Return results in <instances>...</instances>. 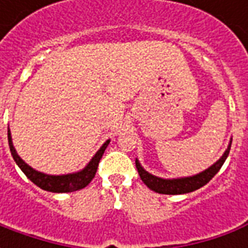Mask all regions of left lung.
<instances>
[{
    "mask_svg": "<svg viewBox=\"0 0 248 248\" xmlns=\"http://www.w3.org/2000/svg\"><path fill=\"white\" fill-rule=\"evenodd\" d=\"M230 149H231V140L227 147V150L224 151V154L218 161L214 163L213 166H210L207 170L199 172L197 175L192 177H185V178H177V179H163V178H158L155 175H151L150 172H147L140 166L138 159H135V166L138 170L142 182L145 183L146 186L149 187L153 191L158 192V194H169V195H177V194H187V192L195 191L198 188L203 187L206 183H208L214 178V175L220 170V167L223 166L224 161L229 156Z\"/></svg>",
    "mask_w": 248,
    "mask_h": 248,
    "instance_id": "1",
    "label": "left lung"
}]
</instances>
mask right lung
I'll return each instance as SVG.
<instances>
[{
	"label": "right lung",
	"instance_id": "right-lung-1",
	"mask_svg": "<svg viewBox=\"0 0 248 248\" xmlns=\"http://www.w3.org/2000/svg\"><path fill=\"white\" fill-rule=\"evenodd\" d=\"M8 140H9V147H10V153L13 155V159L18 167L22 170L26 177L29 178L31 182L41 187L42 190L50 192H71L81 190L83 187H86L89 183L92 182L93 178L95 177L98 165L102 158L103 153L106 150V147L110 143V140H108L102 145V147L95 153V155L93 156L92 161L87 163V166L78 172H73V174H66V175H47L44 172H40L31 169V167L25 163L21 156L17 154V151L14 149L13 142H12V134L10 130L8 129Z\"/></svg>",
	"mask_w": 248,
	"mask_h": 248
}]
</instances>
